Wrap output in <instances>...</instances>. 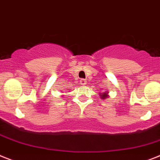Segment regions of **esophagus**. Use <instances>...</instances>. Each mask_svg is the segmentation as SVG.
I'll return each mask as SVG.
<instances>
[{
  "label": "esophagus",
  "mask_w": 160,
  "mask_h": 160,
  "mask_svg": "<svg viewBox=\"0 0 160 160\" xmlns=\"http://www.w3.org/2000/svg\"><path fill=\"white\" fill-rule=\"evenodd\" d=\"M80 84L82 86L86 85V84H87V80H86V79H81V80H80Z\"/></svg>",
  "instance_id": "esophagus-1"
}]
</instances>
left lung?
Masks as SVG:
<instances>
[{"label":"left lung","mask_w":160,"mask_h":160,"mask_svg":"<svg viewBox=\"0 0 160 160\" xmlns=\"http://www.w3.org/2000/svg\"><path fill=\"white\" fill-rule=\"evenodd\" d=\"M108 93H109V92H103V93H101V92H100V96H101V98L102 99V100H105V99H106V98H108V97H109V95H108Z\"/></svg>","instance_id":"1"}]
</instances>
